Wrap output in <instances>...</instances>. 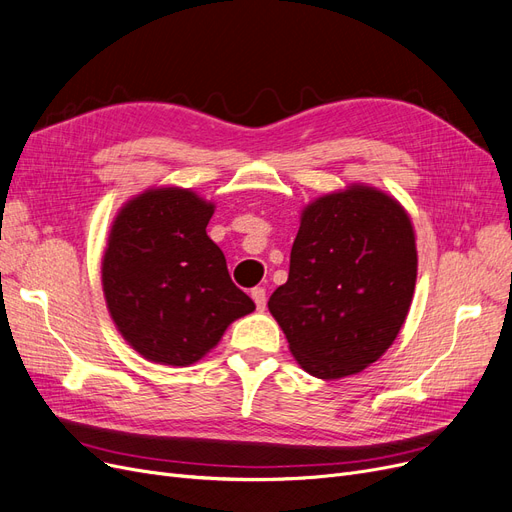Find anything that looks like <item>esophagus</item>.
I'll list each match as a JSON object with an SVG mask.
<instances>
[{
    "label": "esophagus",
    "mask_w": 512,
    "mask_h": 512,
    "mask_svg": "<svg viewBox=\"0 0 512 512\" xmlns=\"http://www.w3.org/2000/svg\"><path fill=\"white\" fill-rule=\"evenodd\" d=\"M252 299H254L256 307L262 312V309L267 307V290L265 288H252Z\"/></svg>",
    "instance_id": "obj_1"
}]
</instances>
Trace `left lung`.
<instances>
[{"mask_svg":"<svg viewBox=\"0 0 512 512\" xmlns=\"http://www.w3.org/2000/svg\"><path fill=\"white\" fill-rule=\"evenodd\" d=\"M416 265L406 209L382 190L352 183L303 209L288 282L271 294L269 312L307 374H359L404 327Z\"/></svg>","mask_w":512,"mask_h":512,"instance_id":"left-lung-1","label":"left lung"}]
</instances>
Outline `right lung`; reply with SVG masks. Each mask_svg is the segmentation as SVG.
<instances>
[{"mask_svg": "<svg viewBox=\"0 0 512 512\" xmlns=\"http://www.w3.org/2000/svg\"><path fill=\"white\" fill-rule=\"evenodd\" d=\"M213 211L192 190L151 188L119 209L108 232V314L147 361L192 365L218 346L230 322L256 309L207 235Z\"/></svg>", "mask_w": 512, "mask_h": 512, "instance_id": "obj_1", "label": "right lung"}]
</instances>
